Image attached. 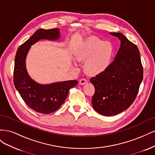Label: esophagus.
<instances>
[{"label": "esophagus", "instance_id": "obj_1", "mask_svg": "<svg viewBox=\"0 0 155 155\" xmlns=\"http://www.w3.org/2000/svg\"><path fill=\"white\" fill-rule=\"evenodd\" d=\"M86 83H87V80L85 78H81L80 79V80H79V84H80V85H84V84H85Z\"/></svg>", "mask_w": 155, "mask_h": 155}]
</instances>
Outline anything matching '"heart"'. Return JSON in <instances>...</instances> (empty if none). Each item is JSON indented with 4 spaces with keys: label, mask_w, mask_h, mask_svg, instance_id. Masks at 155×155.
<instances>
[{
    "label": "heart",
    "mask_w": 155,
    "mask_h": 155,
    "mask_svg": "<svg viewBox=\"0 0 155 155\" xmlns=\"http://www.w3.org/2000/svg\"><path fill=\"white\" fill-rule=\"evenodd\" d=\"M112 55V46L110 43L91 37L77 50L76 59L78 61L87 60L85 64L87 72L96 75L104 72L109 66Z\"/></svg>",
    "instance_id": "heart-1"
}]
</instances>
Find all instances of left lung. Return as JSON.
<instances>
[{
  "label": "left lung",
  "instance_id": "8db88e82",
  "mask_svg": "<svg viewBox=\"0 0 155 155\" xmlns=\"http://www.w3.org/2000/svg\"><path fill=\"white\" fill-rule=\"evenodd\" d=\"M110 34L121 41L120 48L104 71L90 79L95 88L92 107L106 116L127 109L137 97L143 80V66L137 45L121 33Z\"/></svg>",
  "mask_w": 155,
  "mask_h": 155
}]
</instances>
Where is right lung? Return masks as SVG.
I'll return each mask as SVG.
<instances>
[{"instance_id": "add662e5", "label": "right lung", "mask_w": 155, "mask_h": 155, "mask_svg": "<svg viewBox=\"0 0 155 155\" xmlns=\"http://www.w3.org/2000/svg\"><path fill=\"white\" fill-rule=\"evenodd\" d=\"M58 28L37 30L25 43L18 47L15 58L13 83L26 105L41 114H50L57 110L64 102L70 89L76 86L77 80L40 85L27 73L25 59L30 46L40 39L55 40L59 37Z\"/></svg>"}]
</instances>
